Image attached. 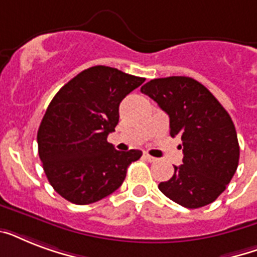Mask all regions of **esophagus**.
Listing matches in <instances>:
<instances>
[{"label": "esophagus", "mask_w": 257, "mask_h": 257, "mask_svg": "<svg viewBox=\"0 0 257 257\" xmlns=\"http://www.w3.org/2000/svg\"><path fill=\"white\" fill-rule=\"evenodd\" d=\"M143 156H144L145 160H148L149 163H155V161H157L156 157L151 156V155H148V153H147V152H144V155H143Z\"/></svg>", "instance_id": "34e87169"}]
</instances>
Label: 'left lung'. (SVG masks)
Masks as SVG:
<instances>
[{"mask_svg": "<svg viewBox=\"0 0 257 257\" xmlns=\"http://www.w3.org/2000/svg\"><path fill=\"white\" fill-rule=\"evenodd\" d=\"M169 116L171 136L181 137L183 164L159 189L185 208L219 197L235 175L240 148L231 116L203 84L191 77L155 78L141 86Z\"/></svg>", "mask_w": 257, "mask_h": 257, "instance_id": "obj_1", "label": "left lung"}]
</instances>
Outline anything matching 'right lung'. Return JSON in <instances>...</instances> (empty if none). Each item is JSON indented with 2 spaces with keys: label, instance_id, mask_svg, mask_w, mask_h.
Masks as SVG:
<instances>
[{
  "label": "right lung",
  "instance_id": "add662e5",
  "mask_svg": "<svg viewBox=\"0 0 257 257\" xmlns=\"http://www.w3.org/2000/svg\"><path fill=\"white\" fill-rule=\"evenodd\" d=\"M145 78L97 65L82 70L50 101L38 128V155L54 191L78 205L118 189L141 151L120 152L106 141L118 124V106Z\"/></svg>",
  "mask_w": 257,
  "mask_h": 257
}]
</instances>
